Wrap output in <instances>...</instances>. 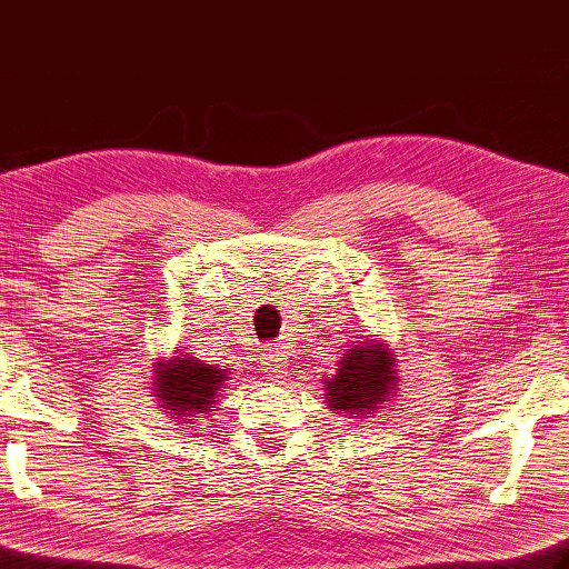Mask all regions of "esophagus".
I'll return each mask as SVG.
<instances>
[{"label": "esophagus", "mask_w": 569, "mask_h": 569, "mask_svg": "<svg viewBox=\"0 0 569 569\" xmlns=\"http://www.w3.org/2000/svg\"><path fill=\"white\" fill-rule=\"evenodd\" d=\"M263 367H266V372H269L271 380H283V377L288 375L286 355L281 348H278V345H269V348H266Z\"/></svg>", "instance_id": "1"}]
</instances>
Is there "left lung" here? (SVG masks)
<instances>
[{"label":"left lung","instance_id":"8db88e82","mask_svg":"<svg viewBox=\"0 0 569 569\" xmlns=\"http://www.w3.org/2000/svg\"><path fill=\"white\" fill-rule=\"evenodd\" d=\"M397 382L392 348L380 338H365L342 352L336 372L322 380V392L332 415L362 421L392 402Z\"/></svg>","mask_w":569,"mask_h":569}]
</instances>
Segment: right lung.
Returning a JSON list of instances; mask_svg holds the SVG:
<instances>
[{
  "mask_svg": "<svg viewBox=\"0 0 569 569\" xmlns=\"http://www.w3.org/2000/svg\"><path fill=\"white\" fill-rule=\"evenodd\" d=\"M152 367V395L158 397V407H162L164 415L174 419L182 429L214 415L217 399L231 380L229 370H221V367L207 365L177 350L170 360L158 358Z\"/></svg>",
  "mask_w": 569,
  "mask_h": 569,
  "instance_id": "add662e5",
  "label": "right lung"
}]
</instances>
